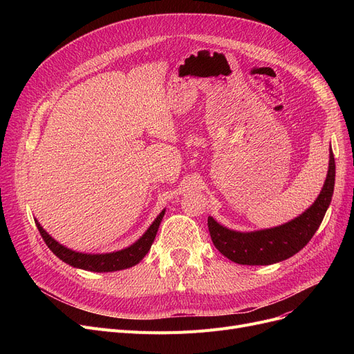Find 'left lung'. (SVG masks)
I'll return each mask as SVG.
<instances>
[{"mask_svg":"<svg viewBox=\"0 0 354 354\" xmlns=\"http://www.w3.org/2000/svg\"><path fill=\"white\" fill-rule=\"evenodd\" d=\"M336 163L330 152L328 171L320 195L301 215L274 228L241 232L221 225L208 216V228L216 250L241 266H270L284 261L303 250L319 230L331 202Z\"/></svg>","mask_w":354,"mask_h":354,"instance_id":"obj_1","label":"left lung"}]
</instances>
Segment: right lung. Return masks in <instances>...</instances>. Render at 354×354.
<instances>
[{"label":"right lung","instance_id":"add662e5","mask_svg":"<svg viewBox=\"0 0 354 354\" xmlns=\"http://www.w3.org/2000/svg\"><path fill=\"white\" fill-rule=\"evenodd\" d=\"M165 211L166 209H163L156 216V219L152 222V225L146 230V232L136 241V243L123 250L113 251V252H104V254H87V252H79V251L70 250L62 245L60 243H57V241H55L51 235H48L46 230L40 225L39 221L37 219L34 221L47 247L53 251L55 257H59L66 264L74 268L93 271V272H113V271L130 268L142 261L143 257L149 252V250H151L153 244L156 232L160 225V221L165 215Z\"/></svg>","mask_w":354,"mask_h":354}]
</instances>
